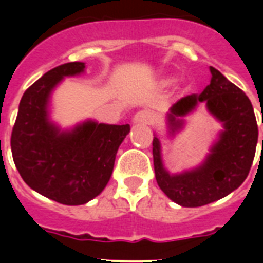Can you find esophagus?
<instances>
[{
  "label": "esophagus",
  "instance_id": "esophagus-1",
  "mask_svg": "<svg viewBox=\"0 0 263 263\" xmlns=\"http://www.w3.org/2000/svg\"><path fill=\"white\" fill-rule=\"evenodd\" d=\"M153 121H154V115L148 110L138 111L132 119V123L138 124V125H150L153 124Z\"/></svg>",
  "mask_w": 263,
  "mask_h": 263
}]
</instances>
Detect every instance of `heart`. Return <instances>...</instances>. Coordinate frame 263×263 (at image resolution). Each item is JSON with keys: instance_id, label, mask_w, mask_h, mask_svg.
Listing matches in <instances>:
<instances>
[{"instance_id": "obj_1", "label": "heart", "mask_w": 263, "mask_h": 263, "mask_svg": "<svg viewBox=\"0 0 263 263\" xmlns=\"http://www.w3.org/2000/svg\"><path fill=\"white\" fill-rule=\"evenodd\" d=\"M172 82H173V79H165L164 80L165 84H171V83H172Z\"/></svg>"}]
</instances>
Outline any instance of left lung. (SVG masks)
<instances>
[{
	"label": "left lung",
	"mask_w": 263,
	"mask_h": 263,
	"mask_svg": "<svg viewBox=\"0 0 263 263\" xmlns=\"http://www.w3.org/2000/svg\"><path fill=\"white\" fill-rule=\"evenodd\" d=\"M212 80L199 95L184 97L169 109L168 132L175 136L183 129L184 117L200 103L222 124V131L204 161L181 173L168 172L162 161L160 139H153L156 180L164 194L183 208H199L224 198L241 185L253 165L258 142V125L249 97L210 67ZM263 146V139H262Z\"/></svg>",
	"instance_id": "obj_1"
}]
</instances>
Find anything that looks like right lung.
Here are the masks:
<instances>
[{
  "instance_id": "obj_1",
  "label": "right lung",
  "mask_w": 263,
  "mask_h": 263,
  "mask_svg": "<svg viewBox=\"0 0 263 263\" xmlns=\"http://www.w3.org/2000/svg\"><path fill=\"white\" fill-rule=\"evenodd\" d=\"M86 64L53 68L23 94L10 147L18 173L41 195L76 206L94 199L110 180L117 150L129 134V124L86 120L61 129L50 120L51 92L64 78L83 73Z\"/></svg>"
}]
</instances>
